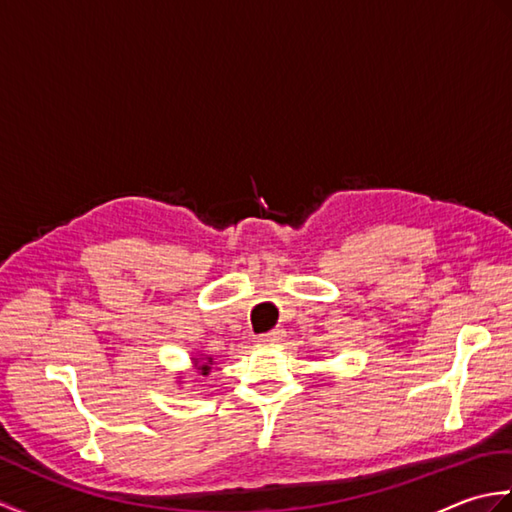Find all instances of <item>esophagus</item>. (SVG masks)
Returning a JSON list of instances; mask_svg holds the SVG:
<instances>
[{
  "mask_svg": "<svg viewBox=\"0 0 512 512\" xmlns=\"http://www.w3.org/2000/svg\"><path fill=\"white\" fill-rule=\"evenodd\" d=\"M284 339H286V332L281 330V328H277L273 332L259 336V343H262V345H279Z\"/></svg>",
  "mask_w": 512,
  "mask_h": 512,
  "instance_id": "obj_1",
  "label": "esophagus"
}]
</instances>
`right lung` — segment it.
I'll list each match as a JSON object with an SVG mask.
<instances>
[{
	"label": "right lung",
	"mask_w": 512,
	"mask_h": 512,
	"mask_svg": "<svg viewBox=\"0 0 512 512\" xmlns=\"http://www.w3.org/2000/svg\"><path fill=\"white\" fill-rule=\"evenodd\" d=\"M191 361H193V372H195V374H198V376H209L211 367H213V358H211V356L198 354V356H193ZM178 383L182 385V378L178 380Z\"/></svg>",
	"instance_id": "add662e5"
}]
</instances>
